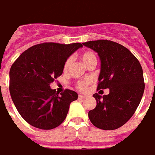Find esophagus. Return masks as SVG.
Returning <instances> with one entry per match:
<instances>
[{
	"instance_id": "esophagus-1",
	"label": "esophagus",
	"mask_w": 155,
	"mask_h": 155,
	"mask_svg": "<svg viewBox=\"0 0 155 155\" xmlns=\"http://www.w3.org/2000/svg\"><path fill=\"white\" fill-rule=\"evenodd\" d=\"M86 98H87V97H86V96H84V95H81V94L79 95V99H86Z\"/></svg>"
}]
</instances>
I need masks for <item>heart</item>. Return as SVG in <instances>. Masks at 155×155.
Returning <instances> with one entry per match:
<instances>
[{
  "label": "heart",
  "mask_w": 155,
  "mask_h": 155,
  "mask_svg": "<svg viewBox=\"0 0 155 155\" xmlns=\"http://www.w3.org/2000/svg\"><path fill=\"white\" fill-rule=\"evenodd\" d=\"M81 60H82L83 63L87 67L88 65L90 64V63H93V62H97V59H96V56L94 55L93 52H91V51H85V52H83L82 54H81ZM70 64H71V59L70 58H68L66 62H65V65H64V69L65 70H67L68 68H69L70 66ZM91 83V81L90 80H86V81H79L77 83V88L78 89H80V90H85L87 87L88 85Z\"/></svg>",
  "instance_id": "b5f03b06"
}]
</instances>
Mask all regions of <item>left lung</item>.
<instances>
[{
    "mask_svg": "<svg viewBox=\"0 0 155 155\" xmlns=\"http://www.w3.org/2000/svg\"><path fill=\"white\" fill-rule=\"evenodd\" d=\"M83 45L96 51L100 58L97 90H110L103 97L94 94L97 105L88 112L89 119L101 130L118 129L134 115L144 93L141 64L127 48L113 41H88Z\"/></svg>",
    "mask_w": 155,
    "mask_h": 155,
    "instance_id": "8db88e82",
    "label": "left lung"
}]
</instances>
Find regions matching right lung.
<instances>
[{"label":"right lung","instance_id":"right-lung-1","mask_svg":"<svg viewBox=\"0 0 155 155\" xmlns=\"http://www.w3.org/2000/svg\"><path fill=\"white\" fill-rule=\"evenodd\" d=\"M81 43H44L30 47L14 61L9 72V91L20 116L41 130L56 128L65 120L76 92L66 89L61 95L50 85L62 74L65 62Z\"/></svg>","mask_w":155,"mask_h":155}]
</instances>
